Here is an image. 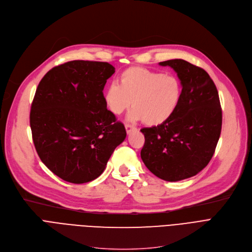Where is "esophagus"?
Here are the masks:
<instances>
[{"label":"esophagus","mask_w":252,"mask_h":252,"mask_svg":"<svg viewBox=\"0 0 252 252\" xmlns=\"http://www.w3.org/2000/svg\"><path fill=\"white\" fill-rule=\"evenodd\" d=\"M126 129L127 133H130L132 130H136L137 127H135L133 126H130V125H126Z\"/></svg>","instance_id":"esophagus-1"}]
</instances>
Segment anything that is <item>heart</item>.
I'll return each mask as SVG.
<instances>
[{
  "mask_svg": "<svg viewBox=\"0 0 252 252\" xmlns=\"http://www.w3.org/2000/svg\"><path fill=\"white\" fill-rule=\"evenodd\" d=\"M182 91V83L175 75L131 66L120 75L119 83L107 86L103 99L115 115L122 114L132 104L128 120L144 121L153 126L171 119L180 104Z\"/></svg>",
  "mask_w": 252,
  "mask_h": 252,
  "instance_id": "heart-1",
  "label": "heart"
}]
</instances>
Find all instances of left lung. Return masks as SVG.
I'll return each mask as SVG.
<instances>
[{
  "label": "left lung",
  "mask_w": 252,
  "mask_h": 252,
  "mask_svg": "<svg viewBox=\"0 0 252 252\" xmlns=\"http://www.w3.org/2000/svg\"><path fill=\"white\" fill-rule=\"evenodd\" d=\"M159 64L177 73L182 98L169 121L141 129V158L157 177L179 181L196 175L211 161L221 135L222 108L215 83L204 69L180 59Z\"/></svg>",
  "instance_id": "8db88e82"
}]
</instances>
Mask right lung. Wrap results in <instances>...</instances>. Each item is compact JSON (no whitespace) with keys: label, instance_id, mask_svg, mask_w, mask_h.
I'll use <instances>...</instances> for the list:
<instances>
[{"label":"right lung","instance_id":"1","mask_svg":"<svg viewBox=\"0 0 252 252\" xmlns=\"http://www.w3.org/2000/svg\"><path fill=\"white\" fill-rule=\"evenodd\" d=\"M114 66L71 61L49 70L30 111L32 140L42 163L64 181L85 183L104 171L126 131L103 99Z\"/></svg>","mask_w":252,"mask_h":252}]
</instances>
